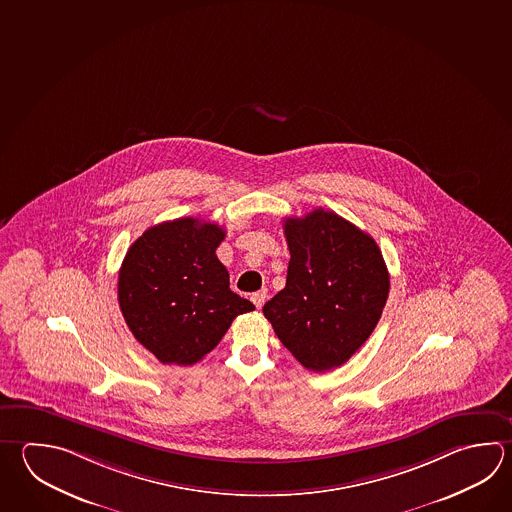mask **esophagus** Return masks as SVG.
<instances>
[{"mask_svg": "<svg viewBox=\"0 0 512 512\" xmlns=\"http://www.w3.org/2000/svg\"><path fill=\"white\" fill-rule=\"evenodd\" d=\"M266 299H268V291L266 290L255 291V293L251 295V302L259 309L262 308V304L266 302Z\"/></svg>", "mask_w": 512, "mask_h": 512, "instance_id": "esophagus-1", "label": "esophagus"}]
</instances>
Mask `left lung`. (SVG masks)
Returning a JSON list of instances; mask_svg holds the SVG:
<instances>
[{
	"instance_id": "obj_1",
	"label": "left lung",
	"mask_w": 512,
	"mask_h": 512,
	"mask_svg": "<svg viewBox=\"0 0 512 512\" xmlns=\"http://www.w3.org/2000/svg\"><path fill=\"white\" fill-rule=\"evenodd\" d=\"M286 288L262 308L280 342L311 371L346 364L377 328L389 273L377 242L335 212L288 217Z\"/></svg>"
}]
</instances>
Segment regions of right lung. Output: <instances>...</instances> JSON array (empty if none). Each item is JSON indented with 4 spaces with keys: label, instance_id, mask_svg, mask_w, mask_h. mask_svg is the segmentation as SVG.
Returning a JSON list of instances; mask_svg holds the SVG:
<instances>
[{
    "label": "right lung",
    "instance_id": "right-lung-1",
    "mask_svg": "<svg viewBox=\"0 0 512 512\" xmlns=\"http://www.w3.org/2000/svg\"><path fill=\"white\" fill-rule=\"evenodd\" d=\"M224 235L219 224L183 217L148 228L126 251L119 308L137 342L163 364L199 362L237 315L255 309L230 290L215 255Z\"/></svg>",
    "mask_w": 512,
    "mask_h": 512
}]
</instances>
